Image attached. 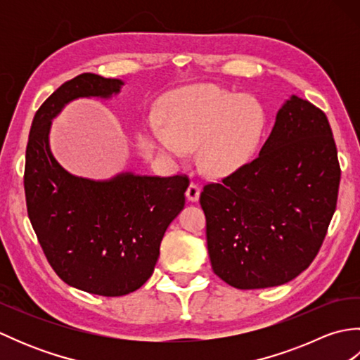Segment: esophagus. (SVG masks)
<instances>
[{"instance_id":"obj_1","label":"esophagus","mask_w":360,"mask_h":360,"mask_svg":"<svg viewBox=\"0 0 360 360\" xmlns=\"http://www.w3.org/2000/svg\"><path fill=\"white\" fill-rule=\"evenodd\" d=\"M200 193H201V188H200V186L196 184V182H190L188 184V188H187V192H186V196H187V200L190 201V202H196L198 200H200Z\"/></svg>"}]
</instances>
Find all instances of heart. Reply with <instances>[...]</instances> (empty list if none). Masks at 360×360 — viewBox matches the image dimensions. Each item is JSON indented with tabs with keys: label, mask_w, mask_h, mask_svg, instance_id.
<instances>
[{
	"label": "heart",
	"mask_w": 360,
	"mask_h": 360,
	"mask_svg": "<svg viewBox=\"0 0 360 360\" xmlns=\"http://www.w3.org/2000/svg\"><path fill=\"white\" fill-rule=\"evenodd\" d=\"M162 117L147 120V131L158 150L182 160L190 148L201 144V165L212 174L232 173L250 162L266 131V112L255 97L210 85L168 96Z\"/></svg>",
	"instance_id": "b5f03b06"
}]
</instances>
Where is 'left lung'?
Segmentation results:
<instances>
[{
	"label": "left lung",
	"instance_id": "8db88e82",
	"mask_svg": "<svg viewBox=\"0 0 360 360\" xmlns=\"http://www.w3.org/2000/svg\"><path fill=\"white\" fill-rule=\"evenodd\" d=\"M339 182L326 114L290 96L258 158L202 190L213 272L236 289L272 288L295 278L322 246Z\"/></svg>",
	"mask_w": 360,
	"mask_h": 360
}]
</instances>
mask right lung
Masks as SVG:
<instances>
[{
	"mask_svg": "<svg viewBox=\"0 0 360 360\" xmlns=\"http://www.w3.org/2000/svg\"><path fill=\"white\" fill-rule=\"evenodd\" d=\"M124 85L91 72L63 83L35 112L26 148L27 215L46 258L66 285L103 297L127 295L151 277L188 187L186 176L122 172L103 181L82 178L53 158L52 119L72 101H108Z\"/></svg>",
	"mask_w": 360,
	"mask_h": 360,
	"instance_id": "right-lung-1",
	"label": "right lung"
}]
</instances>
